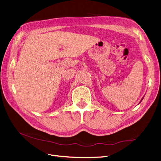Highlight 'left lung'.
<instances>
[{
  "instance_id": "8db88e82",
  "label": "left lung",
  "mask_w": 161,
  "mask_h": 161,
  "mask_svg": "<svg viewBox=\"0 0 161 161\" xmlns=\"http://www.w3.org/2000/svg\"><path fill=\"white\" fill-rule=\"evenodd\" d=\"M143 98H144V97H142V99H141V101H140V102H139V103H141V102H142V99H143Z\"/></svg>"
}]
</instances>
